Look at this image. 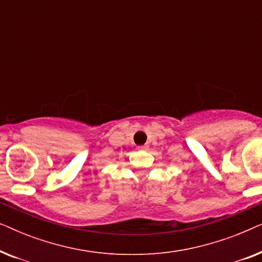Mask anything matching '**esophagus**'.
Listing matches in <instances>:
<instances>
[{"mask_svg":"<svg viewBox=\"0 0 262 262\" xmlns=\"http://www.w3.org/2000/svg\"><path fill=\"white\" fill-rule=\"evenodd\" d=\"M138 149H139V150H146V149H148V145H146V144H144V145H139Z\"/></svg>","mask_w":262,"mask_h":262,"instance_id":"obj_1","label":"esophagus"}]
</instances>
